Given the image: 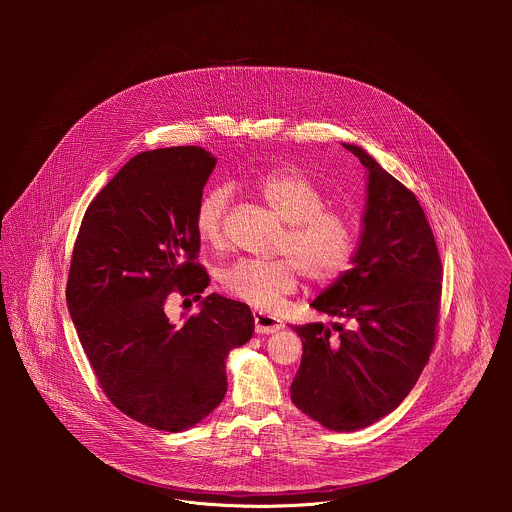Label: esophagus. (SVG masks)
<instances>
[{
	"label": "esophagus",
	"instance_id": "obj_1",
	"mask_svg": "<svg viewBox=\"0 0 512 512\" xmlns=\"http://www.w3.org/2000/svg\"><path fill=\"white\" fill-rule=\"evenodd\" d=\"M254 327H256V333L260 335H270V333H276L280 331L284 325L278 317L270 315V313H264V311H254Z\"/></svg>",
	"mask_w": 512,
	"mask_h": 512
}]
</instances>
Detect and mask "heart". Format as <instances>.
Masks as SVG:
<instances>
[{"label": "heart", "mask_w": 512, "mask_h": 512, "mask_svg": "<svg viewBox=\"0 0 512 512\" xmlns=\"http://www.w3.org/2000/svg\"><path fill=\"white\" fill-rule=\"evenodd\" d=\"M262 201L284 220L286 234L278 254L270 262L238 260L220 274L222 290L258 309H272L297 288L299 274L313 284H331L343 276L359 246V230L347 213L327 207V193L297 169H272L254 179ZM230 189L217 185L207 189L195 207L199 238L219 248L224 244V215Z\"/></svg>", "instance_id": "heart-1"}]
</instances>
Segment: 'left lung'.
<instances>
[{
    "label": "left lung",
    "mask_w": 512,
    "mask_h": 512,
    "mask_svg": "<svg viewBox=\"0 0 512 512\" xmlns=\"http://www.w3.org/2000/svg\"><path fill=\"white\" fill-rule=\"evenodd\" d=\"M368 171L353 268L311 307L351 323L293 327L303 355L292 402L323 428L355 432L392 410L418 382L438 337L441 260L416 195L363 147L343 144Z\"/></svg>",
    "instance_id": "obj_1"
}]
</instances>
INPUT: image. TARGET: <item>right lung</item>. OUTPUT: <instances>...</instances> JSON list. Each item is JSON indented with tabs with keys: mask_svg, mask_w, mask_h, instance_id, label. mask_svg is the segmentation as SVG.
<instances>
[{
	"mask_svg": "<svg viewBox=\"0 0 512 512\" xmlns=\"http://www.w3.org/2000/svg\"><path fill=\"white\" fill-rule=\"evenodd\" d=\"M217 159L179 146L132 157L88 205L74 242L67 303L110 402L147 428L183 432L226 394V357L254 333L246 303L211 293L195 262V207ZM171 292L202 311L171 322Z\"/></svg>",
	"mask_w": 512,
	"mask_h": 512,
	"instance_id": "1",
	"label": "right lung"
}]
</instances>
